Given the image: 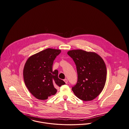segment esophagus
<instances>
[{
	"instance_id": "34e87169",
	"label": "esophagus",
	"mask_w": 129,
	"mask_h": 129,
	"mask_svg": "<svg viewBox=\"0 0 129 129\" xmlns=\"http://www.w3.org/2000/svg\"><path fill=\"white\" fill-rule=\"evenodd\" d=\"M64 82L66 83V84H68V80H67V79H64Z\"/></svg>"
}]
</instances>
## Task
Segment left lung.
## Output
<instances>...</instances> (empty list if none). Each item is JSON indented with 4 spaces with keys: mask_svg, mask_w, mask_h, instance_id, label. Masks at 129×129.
I'll return each instance as SVG.
<instances>
[{
    "mask_svg": "<svg viewBox=\"0 0 129 129\" xmlns=\"http://www.w3.org/2000/svg\"><path fill=\"white\" fill-rule=\"evenodd\" d=\"M68 54L77 69V82L72 90L80 99L91 101L103 90L107 79V69L103 59L94 52L81 49L70 50Z\"/></svg>",
    "mask_w": 129,
    "mask_h": 129,
    "instance_id": "8db88e82",
    "label": "left lung"
}]
</instances>
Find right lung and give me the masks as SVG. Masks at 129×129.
<instances>
[{"mask_svg":"<svg viewBox=\"0 0 129 129\" xmlns=\"http://www.w3.org/2000/svg\"><path fill=\"white\" fill-rule=\"evenodd\" d=\"M60 50L47 48L30 57L23 69L25 84L38 99L46 100L55 94L56 87L66 84L58 78V71L52 70L53 61Z\"/></svg>","mask_w":129,"mask_h":129,"instance_id":"right-lung-1","label":"right lung"}]
</instances>
